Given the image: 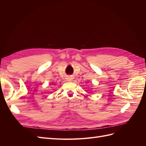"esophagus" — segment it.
<instances>
[{
  "instance_id": "esophagus-1",
  "label": "esophagus",
  "mask_w": 146,
  "mask_h": 146,
  "mask_svg": "<svg viewBox=\"0 0 146 146\" xmlns=\"http://www.w3.org/2000/svg\"><path fill=\"white\" fill-rule=\"evenodd\" d=\"M72 79V77H71V76H69V77H68V81L71 80Z\"/></svg>"
}]
</instances>
